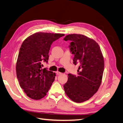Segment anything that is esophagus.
Segmentation results:
<instances>
[{
	"instance_id": "obj_1",
	"label": "esophagus",
	"mask_w": 123,
	"mask_h": 123,
	"mask_svg": "<svg viewBox=\"0 0 123 123\" xmlns=\"http://www.w3.org/2000/svg\"><path fill=\"white\" fill-rule=\"evenodd\" d=\"M56 74H57V75H60V74H62V73L60 72H59V71H57Z\"/></svg>"
}]
</instances>
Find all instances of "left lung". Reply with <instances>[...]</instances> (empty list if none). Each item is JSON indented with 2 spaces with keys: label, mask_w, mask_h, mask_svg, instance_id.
I'll return each mask as SVG.
<instances>
[{
  "label": "left lung",
  "mask_w": 123,
  "mask_h": 123,
  "mask_svg": "<svg viewBox=\"0 0 123 123\" xmlns=\"http://www.w3.org/2000/svg\"><path fill=\"white\" fill-rule=\"evenodd\" d=\"M70 40V50L74 55L73 64L80 65L78 75L68 74L64 85L65 92L76 103H82L98 91L104 70V57L98 43L81 34H69L64 38Z\"/></svg>",
  "instance_id": "obj_1"
}]
</instances>
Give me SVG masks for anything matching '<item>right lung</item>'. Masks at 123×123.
Masks as SVG:
<instances>
[{"label": "right lung", "mask_w": 123, "mask_h": 123, "mask_svg": "<svg viewBox=\"0 0 123 123\" xmlns=\"http://www.w3.org/2000/svg\"><path fill=\"white\" fill-rule=\"evenodd\" d=\"M64 35L38 32L29 36L22 43L16 62V74L21 88L30 98H43L53 83L55 73L43 69L42 64L48 62L52 43Z\"/></svg>", "instance_id": "1"}]
</instances>
